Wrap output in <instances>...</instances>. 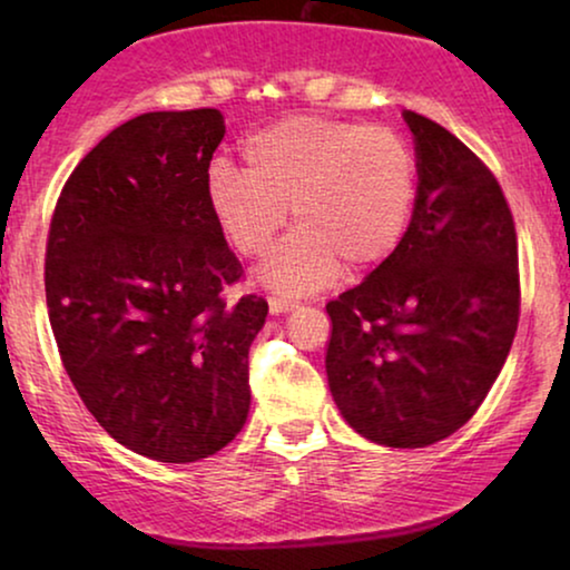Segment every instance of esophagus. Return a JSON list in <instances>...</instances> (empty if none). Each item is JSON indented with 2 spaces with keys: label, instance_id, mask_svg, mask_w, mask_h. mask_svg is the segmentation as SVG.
<instances>
[{
  "label": "esophagus",
  "instance_id": "1",
  "mask_svg": "<svg viewBox=\"0 0 570 570\" xmlns=\"http://www.w3.org/2000/svg\"><path fill=\"white\" fill-rule=\"evenodd\" d=\"M295 308V301L287 295H269V311L272 314H287Z\"/></svg>",
  "mask_w": 570,
  "mask_h": 570
}]
</instances>
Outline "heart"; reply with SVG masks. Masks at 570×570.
<instances>
[{"mask_svg":"<svg viewBox=\"0 0 570 570\" xmlns=\"http://www.w3.org/2000/svg\"><path fill=\"white\" fill-rule=\"evenodd\" d=\"M417 158L389 127L293 116L244 145V170L217 163L207 178L209 215L240 256H259V279L287 298L318 291L340 272L384 264L407 236L417 202Z\"/></svg>","mask_w":570,"mask_h":570,"instance_id":"b5f03b06","label":"heart"}]
</instances>
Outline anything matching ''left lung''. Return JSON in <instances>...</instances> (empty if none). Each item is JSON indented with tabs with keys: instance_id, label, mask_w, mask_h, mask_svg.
<instances>
[{
	"instance_id": "1",
	"label": "left lung",
	"mask_w": 570,
	"mask_h": 570,
	"mask_svg": "<svg viewBox=\"0 0 570 570\" xmlns=\"http://www.w3.org/2000/svg\"><path fill=\"white\" fill-rule=\"evenodd\" d=\"M417 202L402 246L326 303V376L368 441L423 449L470 420L519 326V244L505 194L449 129L404 111Z\"/></svg>"
}]
</instances>
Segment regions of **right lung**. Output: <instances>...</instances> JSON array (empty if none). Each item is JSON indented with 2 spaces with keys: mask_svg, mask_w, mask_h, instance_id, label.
<instances>
[{
  "mask_svg": "<svg viewBox=\"0 0 570 570\" xmlns=\"http://www.w3.org/2000/svg\"><path fill=\"white\" fill-rule=\"evenodd\" d=\"M217 108L153 111L69 174L46 240V306L61 365L100 428L158 462L205 459L246 423L262 295L207 207Z\"/></svg>",
  "mask_w": 570,
  "mask_h": 570,
  "instance_id": "right-lung-1",
  "label": "right lung"
}]
</instances>
